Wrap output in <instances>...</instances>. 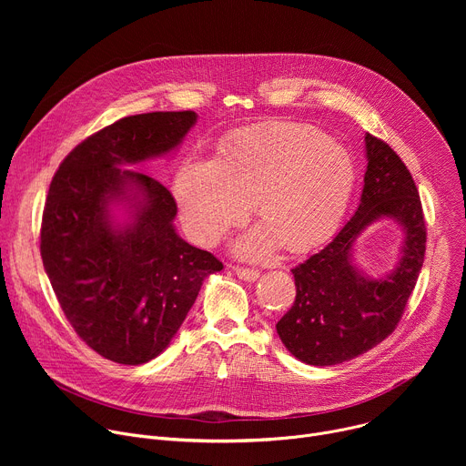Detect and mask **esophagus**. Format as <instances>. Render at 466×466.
I'll return each mask as SVG.
<instances>
[{
    "instance_id": "esophagus-1",
    "label": "esophagus",
    "mask_w": 466,
    "mask_h": 466,
    "mask_svg": "<svg viewBox=\"0 0 466 466\" xmlns=\"http://www.w3.org/2000/svg\"><path fill=\"white\" fill-rule=\"evenodd\" d=\"M234 273H236L241 280H245V282H254V280L259 277V273H258L256 269L241 268V265H234Z\"/></svg>"
}]
</instances>
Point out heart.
Returning a JSON list of instances; mask_svg holds the SVG:
<instances>
[{"instance_id":"heart-1","label":"heart","mask_w":466,"mask_h":466,"mask_svg":"<svg viewBox=\"0 0 466 466\" xmlns=\"http://www.w3.org/2000/svg\"><path fill=\"white\" fill-rule=\"evenodd\" d=\"M356 186V166L345 147L322 132L291 123L245 128L221 142L218 158L186 157L173 195L186 232L214 243L245 221L256 197L265 223L239 241L250 258L268 256L277 241L306 250L339 227Z\"/></svg>"}]
</instances>
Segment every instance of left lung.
Wrapping results in <instances>:
<instances>
[{"instance_id":"1","label":"left lung","mask_w":466,"mask_h":466,"mask_svg":"<svg viewBox=\"0 0 466 466\" xmlns=\"http://www.w3.org/2000/svg\"><path fill=\"white\" fill-rule=\"evenodd\" d=\"M367 171L356 214L326 247L291 269L297 297L277 322L286 349L317 367L338 365L365 354L400 322L426 254V221L415 180L390 146L365 137ZM389 217L405 228L403 258L385 279L360 275L351 245L372 220Z\"/></svg>"}]
</instances>
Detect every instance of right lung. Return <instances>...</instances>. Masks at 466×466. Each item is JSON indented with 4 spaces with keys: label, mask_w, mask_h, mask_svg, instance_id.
I'll list each match as a JSON object with an SVG mask.
<instances>
[{
    "label": "right lung",
    "mask_w": 466,
    "mask_h": 466,
    "mask_svg": "<svg viewBox=\"0 0 466 466\" xmlns=\"http://www.w3.org/2000/svg\"><path fill=\"white\" fill-rule=\"evenodd\" d=\"M197 114L127 116L81 142L47 191L40 254L56 300L77 336L99 356L142 365L173 339L203 280L223 269L208 250L175 232V198L157 178L121 169L175 149ZM131 203L133 219L109 207Z\"/></svg>",
    "instance_id": "right-lung-1"
}]
</instances>
